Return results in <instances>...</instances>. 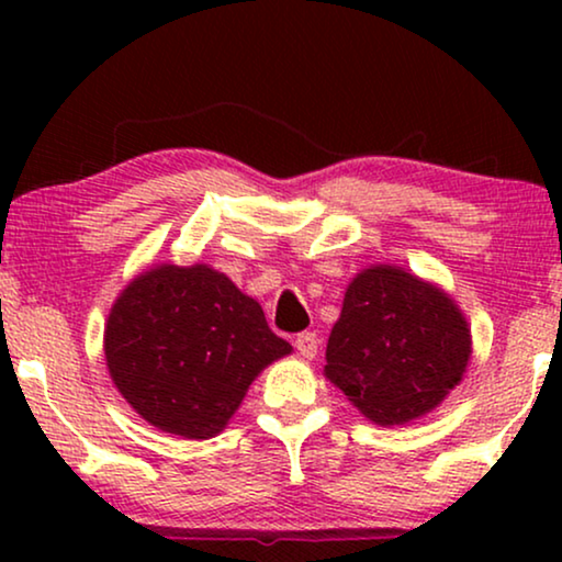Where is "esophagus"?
Here are the masks:
<instances>
[{
    "mask_svg": "<svg viewBox=\"0 0 562 562\" xmlns=\"http://www.w3.org/2000/svg\"><path fill=\"white\" fill-rule=\"evenodd\" d=\"M294 345L304 358H314V356H317V348H319L317 333H312V329H304V333H299L294 337Z\"/></svg>",
    "mask_w": 562,
    "mask_h": 562,
    "instance_id": "esophagus-1",
    "label": "esophagus"
}]
</instances>
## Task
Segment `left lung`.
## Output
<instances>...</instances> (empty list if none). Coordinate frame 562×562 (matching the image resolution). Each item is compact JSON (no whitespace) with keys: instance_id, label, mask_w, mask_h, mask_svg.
I'll return each mask as SVG.
<instances>
[{"instance_id":"left-lung-1","label":"left lung","mask_w":562,"mask_h":562,"mask_svg":"<svg viewBox=\"0 0 562 562\" xmlns=\"http://www.w3.org/2000/svg\"><path fill=\"white\" fill-rule=\"evenodd\" d=\"M471 358L463 314L440 289L394 266L358 273L327 342L325 375L379 425L425 414Z\"/></svg>"}]
</instances>
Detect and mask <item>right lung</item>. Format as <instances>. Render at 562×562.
Returning <instances> with one entry per match:
<instances>
[{"mask_svg":"<svg viewBox=\"0 0 562 562\" xmlns=\"http://www.w3.org/2000/svg\"><path fill=\"white\" fill-rule=\"evenodd\" d=\"M110 375L150 425L189 440L214 437L250 381L291 345L256 299L206 266H158L112 306L104 333Z\"/></svg>","mask_w":562,"mask_h":562,"instance_id":"right-lung-1","label":"right lung"}]
</instances>
